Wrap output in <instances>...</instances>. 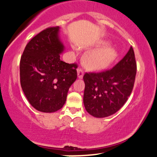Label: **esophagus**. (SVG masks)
Returning a JSON list of instances; mask_svg holds the SVG:
<instances>
[{"mask_svg":"<svg viewBox=\"0 0 157 157\" xmlns=\"http://www.w3.org/2000/svg\"><path fill=\"white\" fill-rule=\"evenodd\" d=\"M82 77H83V71L80 68H78L77 69V77L79 79H82Z\"/></svg>","mask_w":157,"mask_h":157,"instance_id":"esophagus-1","label":"esophagus"}]
</instances>
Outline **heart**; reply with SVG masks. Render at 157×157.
Here are the masks:
<instances>
[{
	"mask_svg": "<svg viewBox=\"0 0 157 157\" xmlns=\"http://www.w3.org/2000/svg\"><path fill=\"white\" fill-rule=\"evenodd\" d=\"M109 45V42H99L98 48L86 53L83 62L87 68L91 70H104L107 68L117 59L118 52L113 46Z\"/></svg>",
	"mask_w": 157,
	"mask_h": 157,
	"instance_id": "heart-1",
	"label": "heart"
}]
</instances>
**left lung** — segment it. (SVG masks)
<instances>
[{
  "instance_id": "obj_1",
  "label": "left lung",
  "mask_w": 157,
  "mask_h": 157,
  "mask_svg": "<svg viewBox=\"0 0 157 157\" xmlns=\"http://www.w3.org/2000/svg\"><path fill=\"white\" fill-rule=\"evenodd\" d=\"M136 75V63L132 47L112 69L100 73H86L83 76L86 110L96 118L114 114L131 94Z\"/></svg>"
}]
</instances>
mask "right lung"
Instances as JSON below:
<instances>
[{
	"mask_svg": "<svg viewBox=\"0 0 157 157\" xmlns=\"http://www.w3.org/2000/svg\"><path fill=\"white\" fill-rule=\"evenodd\" d=\"M59 27H49L27 43L21 57L20 81L29 103L38 111L54 113L66 101L77 79V65L60 59L65 46Z\"/></svg>",
	"mask_w": 157,
	"mask_h": 157,
	"instance_id": "right-lung-1",
	"label": "right lung"
}]
</instances>
